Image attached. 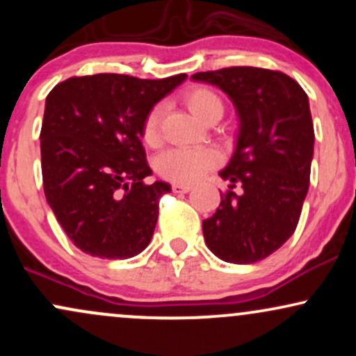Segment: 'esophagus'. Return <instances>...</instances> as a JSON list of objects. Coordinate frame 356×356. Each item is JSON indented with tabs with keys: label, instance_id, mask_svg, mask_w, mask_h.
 I'll list each match as a JSON object with an SVG mask.
<instances>
[{
	"label": "esophagus",
	"instance_id": "1",
	"mask_svg": "<svg viewBox=\"0 0 356 356\" xmlns=\"http://www.w3.org/2000/svg\"><path fill=\"white\" fill-rule=\"evenodd\" d=\"M191 189L192 187L189 184H172V192H175V194H186Z\"/></svg>",
	"mask_w": 356,
	"mask_h": 356
}]
</instances>
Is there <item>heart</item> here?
<instances>
[{"instance_id": "b5f03b06", "label": "heart", "mask_w": 356, "mask_h": 356, "mask_svg": "<svg viewBox=\"0 0 356 356\" xmlns=\"http://www.w3.org/2000/svg\"><path fill=\"white\" fill-rule=\"evenodd\" d=\"M182 102L199 120L214 124L224 113V100L214 88L207 85H191L182 92ZM161 107H154L147 112L142 122V140L145 145H161ZM218 152L211 149H172L162 154L157 161V172L161 177L175 184H192L219 165Z\"/></svg>"}]
</instances>
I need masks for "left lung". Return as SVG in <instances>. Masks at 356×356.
<instances>
[{"label":"left lung","instance_id":"obj_1","mask_svg":"<svg viewBox=\"0 0 356 356\" xmlns=\"http://www.w3.org/2000/svg\"><path fill=\"white\" fill-rule=\"evenodd\" d=\"M192 79L226 92L241 122L234 155L219 172L229 189L204 219V238L219 259L256 263L291 238L308 194L314 144L308 95L291 76L268 68L229 67Z\"/></svg>","mask_w":356,"mask_h":356}]
</instances>
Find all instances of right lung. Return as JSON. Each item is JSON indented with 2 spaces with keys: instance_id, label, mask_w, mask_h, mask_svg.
I'll return each mask as SVG.
<instances>
[{
  "instance_id": "1",
  "label": "right lung",
  "mask_w": 356,
  "mask_h": 356,
  "mask_svg": "<svg viewBox=\"0 0 356 356\" xmlns=\"http://www.w3.org/2000/svg\"><path fill=\"white\" fill-rule=\"evenodd\" d=\"M186 73L142 80L118 73L72 76L48 93L42 124L44 197L76 248L127 259L152 239L159 202L170 186L152 174L142 122Z\"/></svg>"
}]
</instances>
